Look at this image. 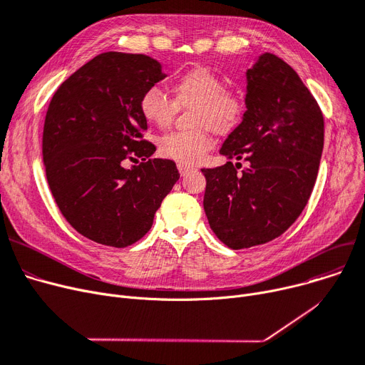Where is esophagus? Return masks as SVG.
<instances>
[{
    "instance_id": "esophagus-1",
    "label": "esophagus",
    "mask_w": 365,
    "mask_h": 365,
    "mask_svg": "<svg viewBox=\"0 0 365 365\" xmlns=\"http://www.w3.org/2000/svg\"><path fill=\"white\" fill-rule=\"evenodd\" d=\"M178 168H179V173L182 176H185V175H187V173L195 170L194 165H189V164H178Z\"/></svg>"
}]
</instances>
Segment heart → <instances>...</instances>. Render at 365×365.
Returning a JSON list of instances; mask_svg holds the SVG:
<instances>
[{
    "instance_id": "obj_1",
    "label": "heart",
    "mask_w": 365,
    "mask_h": 365,
    "mask_svg": "<svg viewBox=\"0 0 365 365\" xmlns=\"http://www.w3.org/2000/svg\"><path fill=\"white\" fill-rule=\"evenodd\" d=\"M173 99L157 87L143 91L139 110L143 120L160 130L168 128L176 110L194 106L189 131H175L158 142L160 153L178 163H197L212 148V131L226 134L241 121L245 99L240 90L225 87V80L205 66L190 68L170 84Z\"/></svg>"
}]
</instances>
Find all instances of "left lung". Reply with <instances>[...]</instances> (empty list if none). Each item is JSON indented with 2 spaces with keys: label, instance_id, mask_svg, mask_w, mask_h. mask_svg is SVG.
I'll list each match as a JSON object with an SVG mask.
<instances>
[{
  "label": "left lung",
  "instance_id": "1",
  "mask_svg": "<svg viewBox=\"0 0 365 365\" xmlns=\"http://www.w3.org/2000/svg\"><path fill=\"white\" fill-rule=\"evenodd\" d=\"M245 106L220 148L229 161L201 170L210 227L234 250L269 242L296 222L312 194L324 146L317 101L278 56L263 53L247 71ZM232 158L247 163L241 173Z\"/></svg>",
  "mask_w": 365,
  "mask_h": 365
}]
</instances>
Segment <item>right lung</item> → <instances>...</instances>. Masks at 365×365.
I'll list each match as a JSON object with an SVG mask.
<instances>
[{
    "mask_svg": "<svg viewBox=\"0 0 365 365\" xmlns=\"http://www.w3.org/2000/svg\"><path fill=\"white\" fill-rule=\"evenodd\" d=\"M164 78L149 56L108 51L73 72L48 105L47 182L63 217L94 242L123 248L139 241L180 178L175 161L152 158L155 146L143 139L140 96Z\"/></svg>",
    "mask_w": 365,
    "mask_h": 365,
    "instance_id": "right-lung-1",
    "label": "right lung"
}]
</instances>
